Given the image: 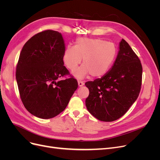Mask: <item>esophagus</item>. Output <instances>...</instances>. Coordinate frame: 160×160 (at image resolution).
<instances>
[{
  "instance_id": "1",
  "label": "esophagus",
  "mask_w": 160,
  "mask_h": 160,
  "mask_svg": "<svg viewBox=\"0 0 160 160\" xmlns=\"http://www.w3.org/2000/svg\"><path fill=\"white\" fill-rule=\"evenodd\" d=\"M78 85L79 87H82L84 85V82L82 81H78Z\"/></svg>"
}]
</instances>
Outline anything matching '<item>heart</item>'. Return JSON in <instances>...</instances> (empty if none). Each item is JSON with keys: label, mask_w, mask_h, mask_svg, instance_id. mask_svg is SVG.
<instances>
[{"label": "heart", "mask_w": 160, "mask_h": 160, "mask_svg": "<svg viewBox=\"0 0 160 160\" xmlns=\"http://www.w3.org/2000/svg\"><path fill=\"white\" fill-rule=\"evenodd\" d=\"M117 49L112 43L101 38L81 37L75 46L68 45L64 51L62 60L71 71L75 70L81 62L83 65L72 75L77 79H83L89 74L92 77L104 75L113 63Z\"/></svg>", "instance_id": "heart-1"}]
</instances>
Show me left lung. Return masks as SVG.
I'll list each match as a JSON object with an SVG mask.
<instances>
[{
	"instance_id": "1",
	"label": "left lung",
	"mask_w": 160,
	"mask_h": 160,
	"mask_svg": "<svg viewBox=\"0 0 160 160\" xmlns=\"http://www.w3.org/2000/svg\"><path fill=\"white\" fill-rule=\"evenodd\" d=\"M142 81L141 61L124 39L113 65L101 78L88 81L85 100L89 112L103 122H113L127 112L138 99Z\"/></svg>"
}]
</instances>
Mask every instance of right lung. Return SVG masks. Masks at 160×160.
<instances>
[{
    "mask_svg": "<svg viewBox=\"0 0 160 160\" xmlns=\"http://www.w3.org/2000/svg\"><path fill=\"white\" fill-rule=\"evenodd\" d=\"M65 49L61 33L47 30L36 34L23 46L16 70L22 102L28 112L41 119L55 117L64 111L78 88L64 66Z\"/></svg>",
    "mask_w": 160,
    "mask_h": 160,
    "instance_id": "add662e5",
    "label": "right lung"
}]
</instances>
